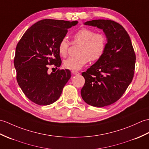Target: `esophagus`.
<instances>
[{
    "label": "esophagus",
    "instance_id": "34e87169",
    "mask_svg": "<svg viewBox=\"0 0 149 149\" xmlns=\"http://www.w3.org/2000/svg\"><path fill=\"white\" fill-rule=\"evenodd\" d=\"M72 73L74 75H79V74H80V73H79V72L75 71V70H72Z\"/></svg>",
    "mask_w": 149,
    "mask_h": 149
}]
</instances>
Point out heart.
<instances>
[{"mask_svg": "<svg viewBox=\"0 0 149 149\" xmlns=\"http://www.w3.org/2000/svg\"><path fill=\"white\" fill-rule=\"evenodd\" d=\"M73 43L81 44L78 51V56L68 58L64 61V67L68 70H79L86 64L91 61H96L105 53L107 39L103 33H95L93 30L82 28L73 36ZM70 46L67 37L62 38L58 46V50L62 57H66Z\"/></svg>", "mask_w": 149, "mask_h": 149, "instance_id": "1", "label": "heart"}]
</instances>
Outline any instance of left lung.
<instances>
[{
	"label": "left lung",
	"mask_w": 149,
	"mask_h": 149,
	"mask_svg": "<svg viewBox=\"0 0 149 149\" xmlns=\"http://www.w3.org/2000/svg\"><path fill=\"white\" fill-rule=\"evenodd\" d=\"M84 25L102 29L107 43L102 57L82 73L85 83L81 96L91 106H108L121 97L132 81L135 53L130 36L119 23L109 19H95Z\"/></svg>",
	"instance_id": "obj_1"
}]
</instances>
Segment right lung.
Wrapping results in <instances>:
<instances>
[{
	"mask_svg": "<svg viewBox=\"0 0 149 149\" xmlns=\"http://www.w3.org/2000/svg\"><path fill=\"white\" fill-rule=\"evenodd\" d=\"M77 21L45 19L29 28L17 44L14 65L16 79L24 94L39 105H48L60 98L71 77L68 69L50 74L48 65L60 67L61 60L58 46L68 29Z\"/></svg>",
	"mask_w": 149,
	"mask_h": 149,
	"instance_id": "1",
	"label": "right lung"
}]
</instances>
